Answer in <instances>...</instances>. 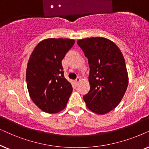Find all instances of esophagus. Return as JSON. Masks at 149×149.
<instances>
[{
  "instance_id": "1",
  "label": "esophagus",
  "mask_w": 149,
  "mask_h": 149,
  "mask_svg": "<svg viewBox=\"0 0 149 149\" xmlns=\"http://www.w3.org/2000/svg\"><path fill=\"white\" fill-rule=\"evenodd\" d=\"M80 82V79L79 78H77L76 79V80H75V83H76V85H78V83Z\"/></svg>"
}]
</instances>
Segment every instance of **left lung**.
<instances>
[{"instance_id":"obj_1","label":"left lung","mask_w":149,"mask_h":149,"mask_svg":"<svg viewBox=\"0 0 149 149\" xmlns=\"http://www.w3.org/2000/svg\"><path fill=\"white\" fill-rule=\"evenodd\" d=\"M88 58L90 91L84 95L87 108L98 114H106L119 104L128 86V74L120 49L104 37L78 40Z\"/></svg>"}]
</instances>
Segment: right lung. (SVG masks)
<instances>
[{
    "instance_id": "1",
    "label": "right lung",
    "mask_w": 149,
    "mask_h": 149,
    "mask_svg": "<svg viewBox=\"0 0 149 149\" xmlns=\"http://www.w3.org/2000/svg\"><path fill=\"white\" fill-rule=\"evenodd\" d=\"M74 43L70 39H45L30 56L26 69L28 90L33 102L43 112L56 113L66 106L73 88L65 78L61 62Z\"/></svg>"
}]
</instances>
